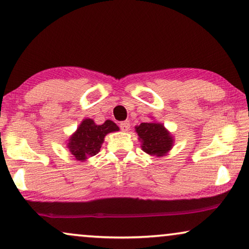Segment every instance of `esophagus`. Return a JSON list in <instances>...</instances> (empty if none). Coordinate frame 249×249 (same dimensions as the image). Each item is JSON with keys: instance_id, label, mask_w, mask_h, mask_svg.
I'll use <instances>...</instances> for the list:
<instances>
[{"instance_id": "esophagus-1", "label": "esophagus", "mask_w": 249, "mask_h": 249, "mask_svg": "<svg viewBox=\"0 0 249 249\" xmlns=\"http://www.w3.org/2000/svg\"><path fill=\"white\" fill-rule=\"evenodd\" d=\"M129 128H130V124H129V121H122L120 124V129L122 131H128Z\"/></svg>"}]
</instances>
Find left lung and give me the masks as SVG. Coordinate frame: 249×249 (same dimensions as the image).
<instances>
[{
    "label": "left lung",
    "instance_id": "1",
    "mask_svg": "<svg viewBox=\"0 0 249 249\" xmlns=\"http://www.w3.org/2000/svg\"><path fill=\"white\" fill-rule=\"evenodd\" d=\"M139 138L142 142V151L151 155L163 156L172 147L173 141L171 135L161 124L142 122L136 127Z\"/></svg>",
    "mask_w": 249,
    "mask_h": 249
}]
</instances>
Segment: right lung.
<instances>
[{"label": "right lung", "instance_id": "1", "mask_svg": "<svg viewBox=\"0 0 249 249\" xmlns=\"http://www.w3.org/2000/svg\"><path fill=\"white\" fill-rule=\"evenodd\" d=\"M117 130H119V127L111 120H107L103 124L97 125L91 119H85L69 139L68 146L71 154L79 161H85L96 155L103 144L105 135Z\"/></svg>", "mask_w": 249, "mask_h": 249}]
</instances>
